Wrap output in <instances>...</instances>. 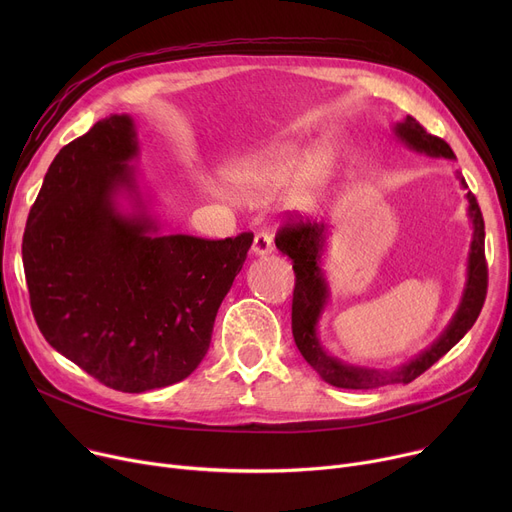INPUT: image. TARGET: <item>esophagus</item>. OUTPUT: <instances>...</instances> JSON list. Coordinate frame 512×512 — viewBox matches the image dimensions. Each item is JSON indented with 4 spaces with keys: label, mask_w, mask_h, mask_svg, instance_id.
Listing matches in <instances>:
<instances>
[{
    "label": "esophagus",
    "mask_w": 512,
    "mask_h": 512,
    "mask_svg": "<svg viewBox=\"0 0 512 512\" xmlns=\"http://www.w3.org/2000/svg\"><path fill=\"white\" fill-rule=\"evenodd\" d=\"M274 251V240H272V234L270 232H257L255 234V240H253V253L255 255H267Z\"/></svg>",
    "instance_id": "1"
}]
</instances>
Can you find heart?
<instances>
[{
  "mask_svg": "<svg viewBox=\"0 0 512 512\" xmlns=\"http://www.w3.org/2000/svg\"><path fill=\"white\" fill-rule=\"evenodd\" d=\"M326 180L328 159L292 145H280L240 159L226 172V182L232 191L251 201L267 199L299 182L292 203L305 211L317 205Z\"/></svg>",
  "mask_w": 512,
  "mask_h": 512,
  "instance_id": "heart-1",
  "label": "heart"
}]
</instances>
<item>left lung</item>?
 <instances>
[{"mask_svg": "<svg viewBox=\"0 0 512 512\" xmlns=\"http://www.w3.org/2000/svg\"><path fill=\"white\" fill-rule=\"evenodd\" d=\"M396 137L419 153H427L432 157H448L454 159V151L450 145L429 134L415 118L407 116L405 122H398L394 126ZM461 184L467 188V182L461 174H456ZM469 201V218L473 224V240L467 259V284L463 290V299L459 309H456L448 328L442 336L429 346L415 359L402 363L396 369H371V367H357L342 363L336 357H330L324 346L319 344L317 338V321L321 317L328 303V284L321 272V253L326 245V232L328 228L317 222H303L301 215H288L286 222L280 226L276 234V247L292 259V270L297 276L292 292V336L297 342L301 355L305 361L319 373V378L336 386L348 390H369L380 388L388 384H409L423 371L432 367L438 359H442L450 348L459 342L475 324V319L481 313L483 301H486L488 292V263H486V228H483V215L477 205L475 195L467 193Z\"/></svg>", "mask_w": 512, "mask_h": 512, "instance_id": "1", "label": "left lung"}]
</instances>
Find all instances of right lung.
Wrapping results in <instances>:
<instances>
[{
	"instance_id": "obj_1",
	"label": "right lung",
	"mask_w": 512,
	"mask_h": 512,
	"mask_svg": "<svg viewBox=\"0 0 512 512\" xmlns=\"http://www.w3.org/2000/svg\"><path fill=\"white\" fill-rule=\"evenodd\" d=\"M130 116L112 114L60 149L22 238L31 309L45 340L120 392L172 386L203 361L213 321L253 234H159L130 161ZM135 201L122 214L117 195Z\"/></svg>"
}]
</instances>
